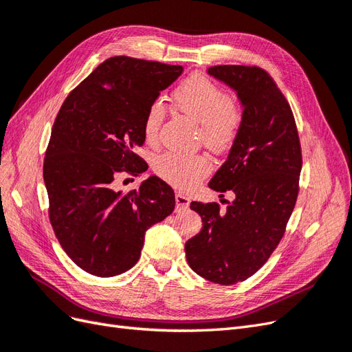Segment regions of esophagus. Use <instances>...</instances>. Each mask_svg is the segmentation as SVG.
I'll return each instance as SVG.
<instances>
[{
	"label": "esophagus",
	"instance_id": "esophagus-1",
	"mask_svg": "<svg viewBox=\"0 0 352 352\" xmlns=\"http://www.w3.org/2000/svg\"><path fill=\"white\" fill-rule=\"evenodd\" d=\"M188 207H189V198L182 192H177L176 194V210L177 211L186 210Z\"/></svg>",
	"mask_w": 352,
	"mask_h": 352
}]
</instances>
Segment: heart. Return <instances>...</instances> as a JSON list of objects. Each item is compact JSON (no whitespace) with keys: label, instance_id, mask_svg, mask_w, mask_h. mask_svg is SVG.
<instances>
[{"label":"heart","instance_id":"heart-1","mask_svg":"<svg viewBox=\"0 0 352 352\" xmlns=\"http://www.w3.org/2000/svg\"><path fill=\"white\" fill-rule=\"evenodd\" d=\"M176 107L199 126L202 140L210 148L228 146L239 131L241 113L232 104L229 95L204 76L188 78L175 92ZM164 105L155 101L150 105L144 120V135L148 141L157 138L164 119ZM206 157H186L167 153L157 158L155 173L177 188H188L197 179L210 172Z\"/></svg>","mask_w":352,"mask_h":352}]
</instances>
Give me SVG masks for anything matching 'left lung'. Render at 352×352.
Wrapping results in <instances>:
<instances>
[{"mask_svg":"<svg viewBox=\"0 0 352 352\" xmlns=\"http://www.w3.org/2000/svg\"><path fill=\"white\" fill-rule=\"evenodd\" d=\"M207 73L236 94L242 109L226 162L208 182L235 198L225 211L216 202H190L202 229L185 252L201 278L235 285L260 270L283 236L298 197L301 146L289 104L264 70L214 66Z\"/></svg>","mask_w":352,"mask_h":352,"instance_id":"1","label":"left lung"}]
</instances>
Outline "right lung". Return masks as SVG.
Returning a JSON list of instances; mask_svg holds the SVG:
<instances>
[{"instance_id": "obj_1", "label": "right lung", "mask_w": 352, "mask_h": 352, "mask_svg": "<svg viewBox=\"0 0 352 352\" xmlns=\"http://www.w3.org/2000/svg\"><path fill=\"white\" fill-rule=\"evenodd\" d=\"M182 66L111 57L63 102L44 160L50 220L61 248L82 270L122 274L141 257L145 232L172 214L175 192L150 176L123 194L117 176L148 168L135 154L145 142L150 105Z\"/></svg>"}]
</instances>
